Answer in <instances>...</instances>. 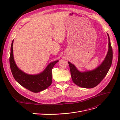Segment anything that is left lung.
I'll list each match as a JSON object with an SVG mask.
<instances>
[{
    "mask_svg": "<svg viewBox=\"0 0 120 120\" xmlns=\"http://www.w3.org/2000/svg\"><path fill=\"white\" fill-rule=\"evenodd\" d=\"M108 51L104 61L97 68L92 71H81L74 64L68 61L70 66L71 77L73 82L82 88L90 89L99 85L107 74L111 66L112 60V50L109 35Z\"/></svg>",
    "mask_w": 120,
    "mask_h": 120,
    "instance_id": "8db88e82",
    "label": "left lung"
}]
</instances>
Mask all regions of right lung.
Listing matches in <instances>:
<instances>
[{
	"label": "right lung",
	"mask_w": 120,
	"mask_h": 120,
	"mask_svg": "<svg viewBox=\"0 0 120 120\" xmlns=\"http://www.w3.org/2000/svg\"><path fill=\"white\" fill-rule=\"evenodd\" d=\"M13 40L10 49L9 63L11 71L15 81L24 88L34 93H38L45 90L52 84V70L59 60L50 63L41 73L37 75H28L17 67L15 63L13 52Z\"/></svg>",
	"instance_id": "1"
}]
</instances>
